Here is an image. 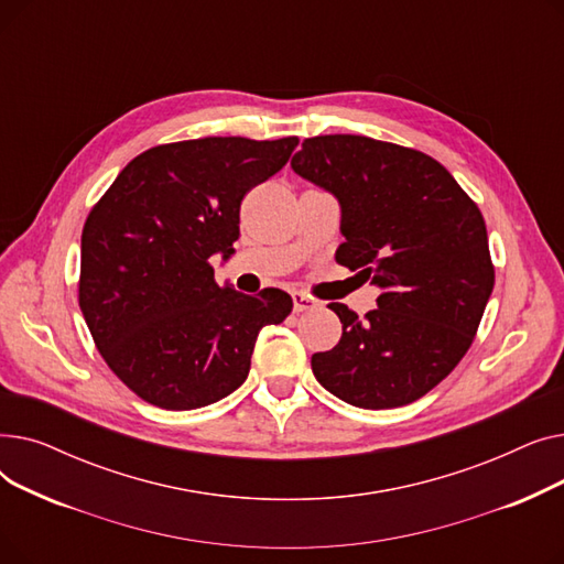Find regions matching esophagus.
Masks as SVG:
<instances>
[{
	"mask_svg": "<svg viewBox=\"0 0 564 564\" xmlns=\"http://www.w3.org/2000/svg\"><path fill=\"white\" fill-rule=\"evenodd\" d=\"M313 306H315V302L311 297H306L304 292H292V308H294V313H304V311H308Z\"/></svg>",
	"mask_w": 564,
	"mask_h": 564,
	"instance_id": "esophagus-1",
	"label": "esophagus"
}]
</instances>
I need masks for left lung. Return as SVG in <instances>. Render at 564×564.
I'll return each mask as SVG.
<instances>
[{"mask_svg":"<svg viewBox=\"0 0 564 564\" xmlns=\"http://www.w3.org/2000/svg\"><path fill=\"white\" fill-rule=\"evenodd\" d=\"M290 166L338 198L336 260L381 290L364 317L329 304L343 336L313 354L315 379L361 409L423 398L462 361L494 290L478 205L430 155L370 137L304 139Z\"/></svg>","mask_w":564,"mask_h":564,"instance_id":"obj_1","label":"left lung"}]
</instances>
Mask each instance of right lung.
Masks as SVG:
<instances>
[{
	"label": "right lung",
	"instance_id": "1",
	"mask_svg": "<svg viewBox=\"0 0 564 564\" xmlns=\"http://www.w3.org/2000/svg\"><path fill=\"white\" fill-rule=\"evenodd\" d=\"M297 137H205L155 145L118 173L82 230L79 308L113 375L171 411L240 389L264 324L290 294L237 292L210 258L235 253L247 192L285 166Z\"/></svg>",
	"mask_w": 564,
	"mask_h": 564
}]
</instances>
